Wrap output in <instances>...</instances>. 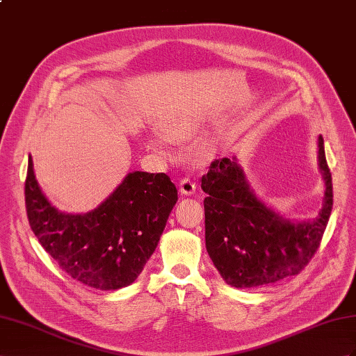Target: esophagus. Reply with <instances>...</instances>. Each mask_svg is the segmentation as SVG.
I'll use <instances>...</instances> for the list:
<instances>
[{"label":"esophagus","mask_w":356,"mask_h":356,"mask_svg":"<svg viewBox=\"0 0 356 356\" xmlns=\"http://www.w3.org/2000/svg\"><path fill=\"white\" fill-rule=\"evenodd\" d=\"M179 188H180V193L185 194V195H193L195 193V181L191 180L189 177H184L180 180L179 184Z\"/></svg>","instance_id":"obj_1"}]
</instances>
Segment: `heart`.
<instances>
[{
  "label": "heart",
  "mask_w": 356,
  "mask_h": 356,
  "mask_svg": "<svg viewBox=\"0 0 356 356\" xmlns=\"http://www.w3.org/2000/svg\"><path fill=\"white\" fill-rule=\"evenodd\" d=\"M162 132L171 143H184L193 134V126L185 118H175V120H170L162 126ZM145 144H147L149 150L161 154V156H168L170 154L167 143L159 138V136H149Z\"/></svg>",
  "instance_id": "obj_1"
}]
</instances>
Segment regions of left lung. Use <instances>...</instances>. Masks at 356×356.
Masks as SVG:
<instances>
[{
	"label": "left lung",
	"instance_id": "1",
	"mask_svg": "<svg viewBox=\"0 0 356 356\" xmlns=\"http://www.w3.org/2000/svg\"><path fill=\"white\" fill-rule=\"evenodd\" d=\"M318 167L325 180L321 212L312 221L284 220L254 195L238 159H215L202 177L206 250L227 284L256 289L298 275L321 245L332 211V177L323 138Z\"/></svg>",
	"mask_w": 356,
	"mask_h": 356
}]
</instances>
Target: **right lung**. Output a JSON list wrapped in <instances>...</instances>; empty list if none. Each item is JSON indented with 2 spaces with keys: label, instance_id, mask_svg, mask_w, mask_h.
Here are the masks:
<instances>
[{
  "label": "right lung",
  "instance_id": "add662e5",
  "mask_svg": "<svg viewBox=\"0 0 356 356\" xmlns=\"http://www.w3.org/2000/svg\"><path fill=\"white\" fill-rule=\"evenodd\" d=\"M177 189L165 172L134 171L95 211L58 212L35 180L29 158L26 216L35 238L69 277L100 290L132 284L165 229Z\"/></svg>",
  "mask_w": 356,
  "mask_h": 356
}]
</instances>
